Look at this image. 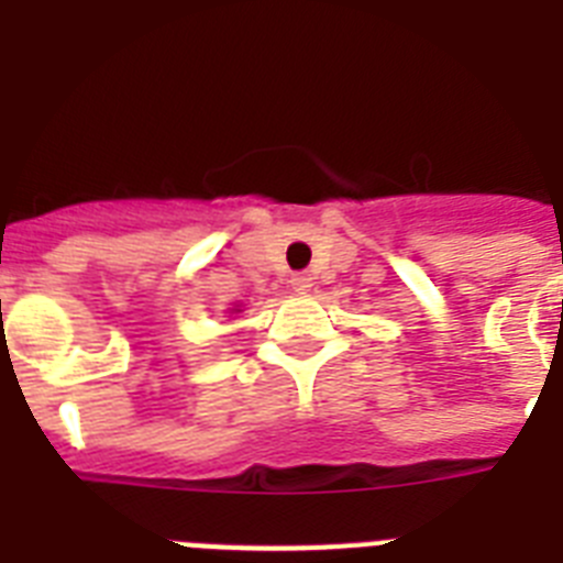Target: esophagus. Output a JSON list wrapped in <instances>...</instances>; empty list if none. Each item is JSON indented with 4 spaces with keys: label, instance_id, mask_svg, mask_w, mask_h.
Instances as JSON below:
<instances>
[{
    "label": "esophagus",
    "instance_id": "esophagus-1",
    "mask_svg": "<svg viewBox=\"0 0 563 563\" xmlns=\"http://www.w3.org/2000/svg\"><path fill=\"white\" fill-rule=\"evenodd\" d=\"M290 285L296 292H310V287H313V278H310V273H296V276L290 278Z\"/></svg>",
    "mask_w": 563,
    "mask_h": 563
}]
</instances>
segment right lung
I'll return each instance as SVG.
<instances>
[{
	"mask_svg": "<svg viewBox=\"0 0 563 563\" xmlns=\"http://www.w3.org/2000/svg\"><path fill=\"white\" fill-rule=\"evenodd\" d=\"M227 313H230V316H239V313H241V305H232V308H227Z\"/></svg>",
	"mask_w": 563,
	"mask_h": 563,
	"instance_id": "1",
	"label": "right lung"
}]
</instances>
